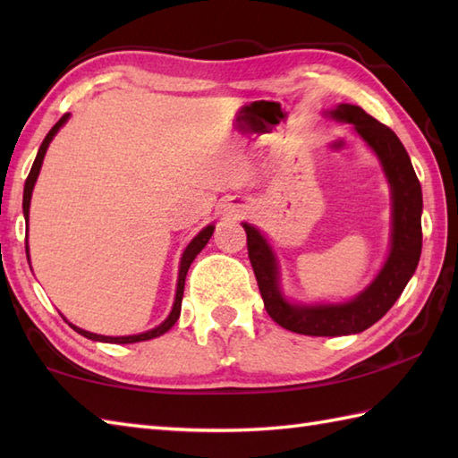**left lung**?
Here are the masks:
<instances>
[{
	"label": "left lung",
	"instance_id": "1",
	"mask_svg": "<svg viewBox=\"0 0 458 458\" xmlns=\"http://www.w3.org/2000/svg\"><path fill=\"white\" fill-rule=\"evenodd\" d=\"M330 118L352 123L382 163L392 187V250L377 277L362 293L348 303L291 305L279 291L277 261L259 230L244 222L248 256L254 267L258 287L267 315L291 333L309 336L356 335L377 323L402 295L415 274L421 256V184L413 171L410 155L397 135L368 115L360 106L338 104Z\"/></svg>",
	"mask_w": 458,
	"mask_h": 458
}]
</instances>
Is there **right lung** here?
I'll use <instances>...</instances> for the list:
<instances>
[{
  "instance_id": "obj_1",
  "label": "right lung",
  "mask_w": 458,
  "mask_h": 458,
  "mask_svg": "<svg viewBox=\"0 0 458 458\" xmlns=\"http://www.w3.org/2000/svg\"><path fill=\"white\" fill-rule=\"evenodd\" d=\"M68 115H71V114H64L63 118L58 120V122L53 125L51 131L47 133V138L43 140L41 148H38V153H37V157H35L33 167H31V171H29V177H27V181H25V189H23V214H25V218H27V220H29V204H31L33 187H35V181H37V177H38V171H41V165H43V159H45L47 148H48V143H51V140L55 138V133H56L58 130H61L63 125L66 123ZM212 232H214V226H212V224H210V226H207V228H202V230L199 232V234L192 238V242H191V244L187 246V250L182 251L181 267H179V281H177V295H174L173 310H171V315H169L167 318H165L159 327H155V328L148 330V333L131 335V336H102V335L89 333V330H82V328L74 327V325H71V327L76 330V333L82 335V336H86V338H90V340H98V343H110V344H131V343H141V340H149V338L161 336V335L167 333V330H169L174 323H177V318H179V315H181V301H182V291H184V279H187V271H189V267H191V264H192V259L197 258V256L200 254V250L208 244V240H210V236H212ZM25 248H27V246H25ZM27 254H29V248H27Z\"/></svg>"
}]
</instances>
